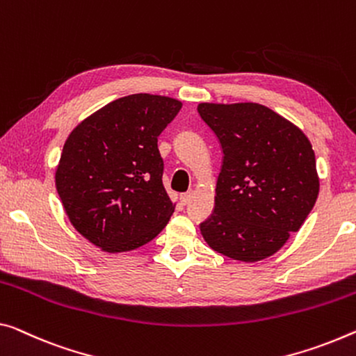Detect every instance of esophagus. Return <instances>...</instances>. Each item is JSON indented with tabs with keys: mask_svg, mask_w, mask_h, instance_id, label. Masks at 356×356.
Instances as JSON below:
<instances>
[{
	"mask_svg": "<svg viewBox=\"0 0 356 356\" xmlns=\"http://www.w3.org/2000/svg\"><path fill=\"white\" fill-rule=\"evenodd\" d=\"M193 191H188V193H184V194H181V197H179V200H181V204L183 205H186V204H189L191 202V199H193Z\"/></svg>",
	"mask_w": 356,
	"mask_h": 356,
	"instance_id": "obj_1",
	"label": "esophagus"
}]
</instances>
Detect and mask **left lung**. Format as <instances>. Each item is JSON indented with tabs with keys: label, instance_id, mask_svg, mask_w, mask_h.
Masks as SVG:
<instances>
[{
	"label": "left lung",
	"instance_id": "8db88e82",
	"mask_svg": "<svg viewBox=\"0 0 356 356\" xmlns=\"http://www.w3.org/2000/svg\"><path fill=\"white\" fill-rule=\"evenodd\" d=\"M222 147L215 210L200 224L227 258L256 262L298 232L320 191L315 152L302 130L259 103H199Z\"/></svg>",
	"mask_w": 356,
	"mask_h": 356
}]
</instances>
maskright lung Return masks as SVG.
<instances>
[{
    "label": "right lung",
    "mask_w": 356,
    "mask_h": 356,
    "mask_svg": "<svg viewBox=\"0 0 356 356\" xmlns=\"http://www.w3.org/2000/svg\"><path fill=\"white\" fill-rule=\"evenodd\" d=\"M181 106L162 95L118 98L65 141L56 170L60 200L76 231L106 253L143 247L170 220L157 136Z\"/></svg>",
    "instance_id": "obj_1"
}]
</instances>
